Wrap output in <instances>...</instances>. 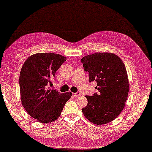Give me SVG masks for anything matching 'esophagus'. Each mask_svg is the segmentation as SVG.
<instances>
[{
  "label": "esophagus",
  "mask_w": 152,
  "mask_h": 152,
  "mask_svg": "<svg viewBox=\"0 0 152 152\" xmlns=\"http://www.w3.org/2000/svg\"><path fill=\"white\" fill-rule=\"evenodd\" d=\"M73 95L74 96H75V97H78L80 95V92H76V93H73Z\"/></svg>",
  "instance_id": "obj_1"
}]
</instances>
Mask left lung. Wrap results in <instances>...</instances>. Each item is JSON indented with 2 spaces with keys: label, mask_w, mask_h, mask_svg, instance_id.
<instances>
[{
  "label": "left lung",
  "mask_w": 152,
  "mask_h": 152,
  "mask_svg": "<svg viewBox=\"0 0 152 152\" xmlns=\"http://www.w3.org/2000/svg\"><path fill=\"white\" fill-rule=\"evenodd\" d=\"M89 80H95L98 90L86 95L88 105L82 112L89 121L96 125L108 124L120 114L127 101L129 84L125 66L121 59L112 53H96L82 58Z\"/></svg>",
  "instance_id": "left-lung-1"
}]
</instances>
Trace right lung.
Here are the masks:
<instances>
[{"label": "right lung", "instance_id": "obj_1", "mask_svg": "<svg viewBox=\"0 0 152 152\" xmlns=\"http://www.w3.org/2000/svg\"><path fill=\"white\" fill-rule=\"evenodd\" d=\"M66 57L53 53H36L25 61L19 76L22 105L32 118L51 123L59 117L72 93H61L48 86Z\"/></svg>", "mask_w": 152, "mask_h": 152}]
</instances>
